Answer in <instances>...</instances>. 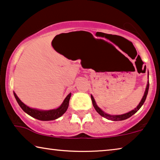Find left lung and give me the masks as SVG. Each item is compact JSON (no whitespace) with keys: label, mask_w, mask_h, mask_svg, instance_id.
Returning a JSON list of instances; mask_svg holds the SVG:
<instances>
[{"label":"left lung","mask_w":160,"mask_h":160,"mask_svg":"<svg viewBox=\"0 0 160 160\" xmlns=\"http://www.w3.org/2000/svg\"><path fill=\"white\" fill-rule=\"evenodd\" d=\"M148 87H149V82H147V88H146V90H145V92H144V94H143V96L142 98V99L140 102V103H138V105L137 106V107L135 108L134 109L131 110V111L129 112H127V113L125 114H119V115H112V114H107L106 113L100 109L99 107H98L97 104H96V101L94 99L93 96L91 95V100H92V102H93V107L94 109H96V111L98 112V114H100L101 116L103 117V118H105L106 119H107V120H112V121H121V120H126V119L129 118L131 117L132 115H133L135 113H136L138 111L139 109H140V108L142 107V105L143 104V103H144L146 98H147V94H148Z\"/></svg>","instance_id":"obj_1"}]
</instances>
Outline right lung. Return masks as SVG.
Segmentation results:
<instances>
[{
	"label": "right lung",
	"instance_id": "obj_1",
	"mask_svg": "<svg viewBox=\"0 0 160 160\" xmlns=\"http://www.w3.org/2000/svg\"><path fill=\"white\" fill-rule=\"evenodd\" d=\"M13 95L17 100V103H19L20 107L22 108V110L29 115L32 117L37 120H42V121H49L56 120L61 116H62L68 109L69 99L71 97V93L68 94V96L65 98L64 102L61 104L60 107H58L57 109H53L51 110H40L35 108H30L28 106L24 104V103L19 99V97L17 96L14 92Z\"/></svg>",
	"mask_w": 160,
	"mask_h": 160
}]
</instances>
